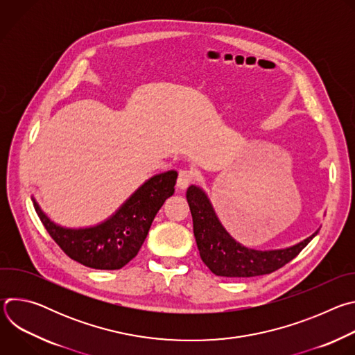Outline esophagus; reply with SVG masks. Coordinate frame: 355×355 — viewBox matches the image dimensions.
<instances>
[{
  "mask_svg": "<svg viewBox=\"0 0 355 355\" xmlns=\"http://www.w3.org/2000/svg\"><path fill=\"white\" fill-rule=\"evenodd\" d=\"M193 180H195V173H193L192 170L185 168V170H181V171H180L178 180H177V185H178V188L185 189Z\"/></svg>",
  "mask_w": 355,
  "mask_h": 355,
  "instance_id": "1",
  "label": "esophagus"
}]
</instances>
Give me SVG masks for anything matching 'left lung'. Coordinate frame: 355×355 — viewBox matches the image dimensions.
I'll return each mask as SVG.
<instances>
[{"mask_svg":"<svg viewBox=\"0 0 355 355\" xmlns=\"http://www.w3.org/2000/svg\"><path fill=\"white\" fill-rule=\"evenodd\" d=\"M187 200L199 256L218 277L250 278L271 274L292 261L318 234L316 232L299 244L282 250L260 251L247 248L225 230L208 196L199 187L191 185L187 189Z\"/></svg>","mask_w":355,"mask_h":355,"instance_id":"left-lung-1","label":"left lung"}]
</instances>
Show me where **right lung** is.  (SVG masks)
Masks as SVG:
<instances>
[{
	"instance_id": "1",
	"label": "right lung",
	"mask_w": 355,
	"mask_h": 355,
	"mask_svg": "<svg viewBox=\"0 0 355 355\" xmlns=\"http://www.w3.org/2000/svg\"><path fill=\"white\" fill-rule=\"evenodd\" d=\"M177 177L174 170L151 177L112 218L94 227H60L42 212L36 200L33 207L50 237L71 260L95 270H119L137 256L155 216L174 193Z\"/></svg>"
}]
</instances>
